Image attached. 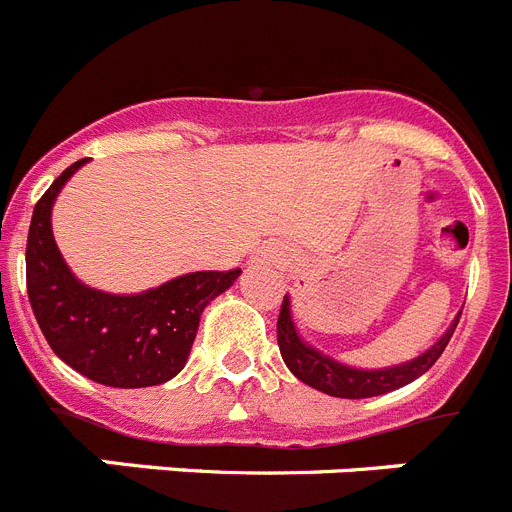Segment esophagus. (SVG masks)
I'll use <instances>...</instances> for the list:
<instances>
[{
    "label": "esophagus",
    "mask_w": 512,
    "mask_h": 512,
    "mask_svg": "<svg viewBox=\"0 0 512 512\" xmlns=\"http://www.w3.org/2000/svg\"><path fill=\"white\" fill-rule=\"evenodd\" d=\"M261 261L264 264H279L282 261V251H277V248H264L261 251Z\"/></svg>",
    "instance_id": "obj_1"
}]
</instances>
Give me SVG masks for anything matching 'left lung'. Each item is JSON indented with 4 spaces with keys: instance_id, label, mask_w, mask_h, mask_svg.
<instances>
[{
    "instance_id": "1",
    "label": "left lung",
    "mask_w": 512,
    "mask_h": 512,
    "mask_svg": "<svg viewBox=\"0 0 512 512\" xmlns=\"http://www.w3.org/2000/svg\"><path fill=\"white\" fill-rule=\"evenodd\" d=\"M459 315L461 312H456V318L451 320L449 328L443 330V336L415 359L382 366V369H361V366L343 364V361L333 359L330 354L312 346L310 341H305L300 336V328L295 325V318H292V300H289V295H284L277 323V343L289 372L295 374L300 382H305L307 387L325 392L330 397L361 400V397L387 395V392L400 390L405 384L423 377L436 364L438 356L443 354V348L449 346L456 323H459Z\"/></svg>"
}]
</instances>
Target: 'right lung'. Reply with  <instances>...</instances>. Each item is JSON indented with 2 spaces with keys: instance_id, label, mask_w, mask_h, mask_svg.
Instances as JSON below:
<instances>
[{
  "instance_id": "right-lung-1",
  "label": "right lung",
  "mask_w": 512,
  "mask_h": 512,
  "mask_svg": "<svg viewBox=\"0 0 512 512\" xmlns=\"http://www.w3.org/2000/svg\"><path fill=\"white\" fill-rule=\"evenodd\" d=\"M81 158L40 197L27 233V297L56 356L117 390L164 384L182 372L205 307L241 271H189L135 295H112L76 277L53 238V205Z\"/></svg>"
}]
</instances>
